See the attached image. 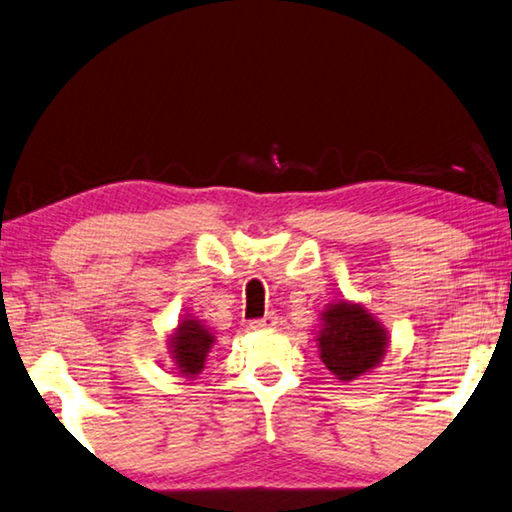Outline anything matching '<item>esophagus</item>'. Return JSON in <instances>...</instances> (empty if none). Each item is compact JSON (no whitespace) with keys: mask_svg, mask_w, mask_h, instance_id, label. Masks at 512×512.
Listing matches in <instances>:
<instances>
[{"mask_svg":"<svg viewBox=\"0 0 512 512\" xmlns=\"http://www.w3.org/2000/svg\"><path fill=\"white\" fill-rule=\"evenodd\" d=\"M275 323H277V316L275 314H266L262 318L250 320V327H253V329H271V327H275Z\"/></svg>","mask_w":512,"mask_h":512,"instance_id":"34e87169","label":"esophagus"}]
</instances>
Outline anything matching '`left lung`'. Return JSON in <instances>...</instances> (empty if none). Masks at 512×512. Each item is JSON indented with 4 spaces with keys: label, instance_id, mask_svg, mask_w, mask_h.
<instances>
[{
    "label": "left lung",
    "instance_id": "8db88e82",
    "mask_svg": "<svg viewBox=\"0 0 512 512\" xmlns=\"http://www.w3.org/2000/svg\"><path fill=\"white\" fill-rule=\"evenodd\" d=\"M320 359L343 381L357 379L386 354V332L359 305L339 302L323 314L318 336Z\"/></svg>",
    "mask_w": 512,
    "mask_h": 512
}]
</instances>
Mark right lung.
<instances>
[{
	"mask_svg": "<svg viewBox=\"0 0 512 512\" xmlns=\"http://www.w3.org/2000/svg\"><path fill=\"white\" fill-rule=\"evenodd\" d=\"M214 343V336L201 327L196 320H183L178 325V332L173 334V359L183 375H198L205 366V357Z\"/></svg>",
	"mask_w": 512,
	"mask_h": 512,
	"instance_id": "1",
	"label": "right lung"
}]
</instances>
